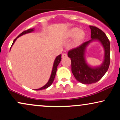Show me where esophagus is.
<instances>
[{
    "label": "esophagus",
    "mask_w": 120,
    "mask_h": 120,
    "mask_svg": "<svg viewBox=\"0 0 120 120\" xmlns=\"http://www.w3.org/2000/svg\"><path fill=\"white\" fill-rule=\"evenodd\" d=\"M62 58H65V57H67V53H62Z\"/></svg>",
    "instance_id": "34e87169"
}]
</instances>
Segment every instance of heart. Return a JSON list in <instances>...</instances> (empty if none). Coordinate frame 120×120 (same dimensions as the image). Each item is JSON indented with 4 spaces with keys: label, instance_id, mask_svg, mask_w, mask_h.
Wrapping results in <instances>:
<instances>
[{
    "label": "heart",
    "instance_id": "1",
    "mask_svg": "<svg viewBox=\"0 0 120 120\" xmlns=\"http://www.w3.org/2000/svg\"><path fill=\"white\" fill-rule=\"evenodd\" d=\"M75 36V43L79 44L85 38V33L78 27H73L68 30L65 34V37L67 38H72Z\"/></svg>",
    "mask_w": 120,
    "mask_h": 120
}]
</instances>
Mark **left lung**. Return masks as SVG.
I'll return each instance as SVG.
<instances>
[{
  "label": "left lung",
  "mask_w": 120,
  "mask_h": 120,
  "mask_svg": "<svg viewBox=\"0 0 120 120\" xmlns=\"http://www.w3.org/2000/svg\"><path fill=\"white\" fill-rule=\"evenodd\" d=\"M90 28L91 39L68 52L71 62L72 73L78 82L83 84H91L99 81L108 71L110 64V42L108 38L100 29L94 26H90ZM95 40L99 41L104 47L105 60L100 67L91 68L86 63L84 52L88 45Z\"/></svg>",
  "instance_id": "left-lung-1"
}]
</instances>
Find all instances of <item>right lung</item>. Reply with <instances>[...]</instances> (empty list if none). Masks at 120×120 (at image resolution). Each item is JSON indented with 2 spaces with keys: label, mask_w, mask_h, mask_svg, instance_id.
Here are the masks:
<instances>
[{
  "label": "right lung",
  "mask_w": 120,
  "mask_h": 120,
  "mask_svg": "<svg viewBox=\"0 0 120 120\" xmlns=\"http://www.w3.org/2000/svg\"><path fill=\"white\" fill-rule=\"evenodd\" d=\"M33 31H34V29H28V30H25V31H23L22 33H21L20 35H19V36H18L17 38H16V39H15V40L13 41V43H12V46L13 45V44H14V43H15V41H16V40L17 39V38H19V37L21 36V35H24V34H27V33H29L32 32ZM61 55H59V56H57V57H56L54 63H53V68H52L51 75L49 81H48L46 85H45V86H43L42 87L40 88V89H35V90H43V89H47V88H48L49 87L51 86V85H52V82H53V81L55 79V75H56V71H57V66L59 65V63H60V61H61Z\"/></svg>",
  "instance_id": "right-lung-1"
}]
</instances>
